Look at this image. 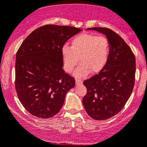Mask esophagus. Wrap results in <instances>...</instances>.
Returning a JSON list of instances; mask_svg holds the SVG:
<instances>
[{
    "label": "esophagus",
    "instance_id": "1",
    "mask_svg": "<svg viewBox=\"0 0 147 147\" xmlns=\"http://www.w3.org/2000/svg\"><path fill=\"white\" fill-rule=\"evenodd\" d=\"M76 85H80L82 84V80H80V79H76Z\"/></svg>",
    "mask_w": 147,
    "mask_h": 147
}]
</instances>
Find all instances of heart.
Here are the masks:
<instances>
[{
	"label": "heart",
	"instance_id": "obj_1",
	"mask_svg": "<svg viewBox=\"0 0 147 147\" xmlns=\"http://www.w3.org/2000/svg\"><path fill=\"white\" fill-rule=\"evenodd\" d=\"M111 45L109 40L103 36L91 33L77 35L71 41V46L61 47L63 67L66 72H70L79 63L74 75L76 77H86L90 72H100L107 65L110 55Z\"/></svg>",
	"mask_w": 147,
	"mask_h": 147
}]
</instances>
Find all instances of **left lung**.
<instances>
[{"label":"left lung","mask_w":147,"mask_h":147,"mask_svg":"<svg viewBox=\"0 0 147 147\" xmlns=\"http://www.w3.org/2000/svg\"><path fill=\"white\" fill-rule=\"evenodd\" d=\"M102 33L111 45L107 65L100 72L84 82L87 93L83 105L96 120H106L120 112L133 92L136 65L130 47L119 35L107 28H87Z\"/></svg>","instance_id":"obj_1"}]
</instances>
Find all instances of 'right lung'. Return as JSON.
<instances>
[{
	"mask_svg": "<svg viewBox=\"0 0 147 147\" xmlns=\"http://www.w3.org/2000/svg\"><path fill=\"white\" fill-rule=\"evenodd\" d=\"M82 29L48 24L24 40L16 55L15 88L24 107L38 118L49 119L62 108L75 80L63 69L61 47Z\"/></svg>",
	"mask_w": 147,
	"mask_h": 147,
	"instance_id": "obj_1",
	"label": "right lung"
}]
</instances>
